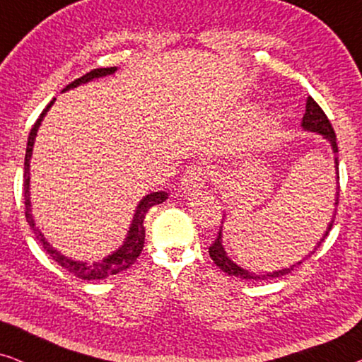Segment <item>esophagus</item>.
Masks as SVG:
<instances>
[{
	"label": "esophagus",
	"mask_w": 362,
	"mask_h": 362,
	"mask_svg": "<svg viewBox=\"0 0 362 362\" xmlns=\"http://www.w3.org/2000/svg\"><path fill=\"white\" fill-rule=\"evenodd\" d=\"M206 181V173L199 165H191L185 171L181 180V189L185 192H194L199 191L202 186H204Z\"/></svg>",
	"instance_id": "obj_1"
}]
</instances>
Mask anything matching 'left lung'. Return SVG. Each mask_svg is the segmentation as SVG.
I'll use <instances>...</instances> for the list:
<instances>
[{"label": "left lung", "instance_id": "obj_1", "mask_svg": "<svg viewBox=\"0 0 362 362\" xmlns=\"http://www.w3.org/2000/svg\"><path fill=\"white\" fill-rule=\"evenodd\" d=\"M301 128H303L305 132H311V133H318L325 138V140H328V143L331 145V150L334 153V170H336V194H334V212H333V217H331V221L328 222V227H326L323 237H321L318 244L315 245V250L316 247L321 245V242H323L326 237H328L331 227H333V222H334V216H336V206H338V201H339V171H338V145H336V135H334V130L333 127H331V123L328 120V117L325 115V112L321 110V107L316 103L313 98L308 97V100H306V110H305V115H303V120H301ZM313 250V252H315ZM311 252V254H313ZM310 254V255H311ZM209 255L211 259L214 260V264L219 267L222 272H226L227 275L230 276H237V279H242V280H269V279H276V276H284L286 274H290L291 270L295 269L296 265H300L301 262L305 259H308V257H305L303 260L296 262L295 265H290L288 269H281V270H275V272H267V274H257V272H250L244 269V267L237 265L234 260L230 259L229 255H227V252L224 249V244H222V226L219 232H217V239L214 240V244L209 247Z\"/></svg>", "mask_w": 362, "mask_h": 362}]
</instances>
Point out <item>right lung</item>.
I'll use <instances>...</instances> for the list:
<instances>
[{
	"instance_id": "1",
	"label": "right lung",
	"mask_w": 362,
	"mask_h": 362,
	"mask_svg": "<svg viewBox=\"0 0 362 362\" xmlns=\"http://www.w3.org/2000/svg\"><path fill=\"white\" fill-rule=\"evenodd\" d=\"M115 72H117V67L93 69V71L87 72L86 76H82L81 78H76V81L69 83V86L64 88L62 92L71 90V88H76L78 86H82V83L90 82V81H93V78L112 76V74H115ZM54 102H56V98L51 100V103L44 108L42 113L36 120V123H34V127L31 128V133H29V138H28L26 156H24V206H26V219H28L29 227H31L34 234H36V239L39 240V244L42 245V249L46 250L59 265L64 267V269L69 270L71 274H74L82 280H102V279H107V276H110V275H117L118 272L127 270L128 267H132L133 264H135L138 255H140L143 250V244H145V226H143V221H145L146 212L150 211L153 206L165 202L168 199V192H165V191L150 192V194H146L140 202H138L135 214H133L130 229H128V232H127L125 242H123L122 247H118V250L112 252V254L107 255L105 259L93 262V264H87V262L69 259V257L62 255L57 249H54V247L47 242L46 237H44L42 232L39 230L36 222H34L33 206H31V192H29V181H31V177H29V165H31L34 141H36L37 130H39V127H41V122L44 120V117H46L49 108L54 105Z\"/></svg>"
}]
</instances>
